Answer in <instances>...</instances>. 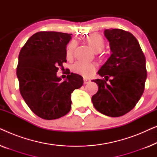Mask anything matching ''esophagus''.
Listing matches in <instances>:
<instances>
[{
  "label": "esophagus",
  "instance_id": "obj_1",
  "mask_svg": "<svg viewBox=\"0 0 157 157\" xmlns=\"http://www.w3.org/2000/svg\"><path fill=\"white\" fill-rule=\"evenodd\" d=\"M91 82V80L89 78H84L83 79V83H84V84H86V83H89Z\"/></svg>",
  "mask_w": 157,
  "mask_h": 157
}]
</instances>
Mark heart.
Listing matches in <instances>:
<instances>
[{
	"label": "heart",
	"mask_w": 157,
	"mask_h": 157,
	"mask_svg": "<svg viewBox=\"0 0 157 157\" xmlns=\"http://www.w3.org/2000/svg\"><path fill=\"white\" fill-rule=\"evenodd\" d=\"M86 41L90 47L96 52H99L104 48L105 41L104 38L98 33H93L86 37ZM77 46L76 40H72L66 48V56L71 58L74 54L75 48ZM96 68V64L93 63H86L83 61H77L71 66V70L75 73L81 74L84 77H90L93 75Z\"/></svg>",
	"instance_id": "b5f03b06"
}]
</instances>
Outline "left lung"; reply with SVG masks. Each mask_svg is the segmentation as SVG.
Segmentation results:
<instances>
[{"label": "left lung", "instance_id": "8db88e82", "mask_svg": "<svg viewBox=\"0 0 157 157\" xmlns=\"http://www.w3.org/2000/svg\"><path fill=\"white\" fill-rule=\"evenodd\" d=\"M104 36L112 53L98 71L105 79L92 80L98 90L91 100L100 113L119 117L132 110L142 96L147 77L146 59L138 40L129 32L106 29ZM110 76L113 78L106 83Z\"/></svg>", "mask_w": 157, "mask_h": 157}]
</instances>
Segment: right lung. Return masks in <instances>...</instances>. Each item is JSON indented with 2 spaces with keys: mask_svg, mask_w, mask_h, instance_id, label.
Wrapping results in <instances>:
<instances>
[{
  "mask_svg": "<svg viewBox=\"0 0 157 157\" xmlns=\"http://www.w3.org/2000/svg\"><path fill=\"white\" fill-rule=\"evenodd\" d=\"M72 34L40 31L33 34L18 56L16 74L19 89L31 110L44 119L61 118L71 108V93L83 83V77L69 72L61 81L56 73L66 62V45Z\"/></svg>",
  "mask_w": 157,
  "mask_h": 157,
  "instance_id": "right-lung-1",
  "label": "right lung"
}]
</instances>
